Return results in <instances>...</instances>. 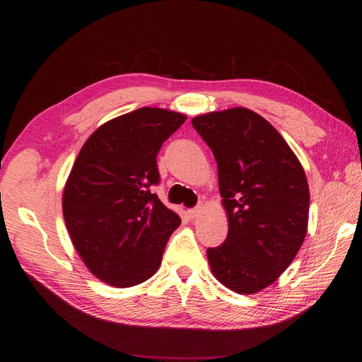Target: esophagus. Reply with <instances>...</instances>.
I'll list each match as a JSON object with an SVG mask.
<instances>
[{"label": "esophagus", "mask_w": 362, "mask_h": 362, "mask_svg": "<svg viewBox=\"0 0 362 362\" xmlns=\"http://www.w3.org/2000/svg\"><path fill=\"white\" fill-rule=\"evenodd\" d=\"M201 212H203V207H201V206H196V207H193V209H189V211H188V216L192 217V218H196V217H199V216H201Z\"/></svg>", "instance_id": "34e87169"}]
</instances>
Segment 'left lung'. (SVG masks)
<instances>
[{"instance_id": "8db88e82", "label": "left lung", "mask_w": 362, "mask_h": 362, "mask_svg": "<svg viewBox=\"0 0 362 362\" xmlns=\"http://www.w3.org/2000/svg\"><path fill=\"white\" fill-rule=\"evenodd\" d=\"M209 145L228 235L207 249L212 274L236 293L273 284L296 259L308 228L305 170L283 136L252 110L236 107L194 116Z\"/></svg>"}]
</instances>
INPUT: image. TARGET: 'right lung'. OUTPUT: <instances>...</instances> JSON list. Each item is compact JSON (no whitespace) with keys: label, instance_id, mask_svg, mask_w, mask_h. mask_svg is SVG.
<instances>
[{"label":"right lung","instance_id":"add662e5","mask_svg":"<svg viewBox=\"0 0 362 362\" xmlns=\"http://www.w3.org/2000/svg\"><path fill=\"white\" fill-rule=\"evenodd\" d=\"M187 116L142 107L93 132L65 182L62 211L70 240L95 278L113 287L144 283L158 272L180 217L151 185L156 155Z\"/></svg>","mask_w":362,"mask_h":362}]
</instances>
